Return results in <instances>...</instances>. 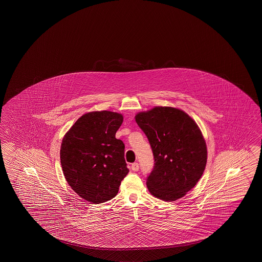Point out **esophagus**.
Returning <instances> with one entry per match:
<instances>
[{
    "label": "esophagus",
    "mask_w": 262,
    "mask_h": 262,
    "mask_svg": "<svg viewBox=\"0 0 262 262\" xmlns=\"http://www.w3.org/2000/svg\"><path fill=\"white\" fill-rule=\"evenodd\" d=\"M130 167H132L133 171L137 172L138 170H139V164H138V163H133Z\"/></svg>",
    "instance_id": "34e87169"
}]
</instances>
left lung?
Masks as SVG:
<instances>
[{
	"label": "left lung",
	"instance_id": "obj_1",
	"mask_svg": "<svg viewBox=\"0 0 262 262\" xmlns=\"http://www.w3.org/2000/svg\"><path fill=\"white\" fill-rule=\"evenodd\" d=\"M155 156L147 178L154 196L172 202L185 196L200 180L206 168L207 149L196 122L186 112L172 107H155L135 116Z\"/></svg>",
	"mask_w": 262,
	"mask_h": 262
}]
</instances>
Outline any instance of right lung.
Returning a JSON list of instances; mask_svg holds the SVG:
<instances>
[{
  "mask_svg": "<svg viewBox=\"0 0 262 262\" xmlns=\"http://www.w3.org/2000/svg\"><path fill=\"white\" fill-rule=\"evenodd\" d=\"M122 114L110 111L88 112L64 134L60 162L64 178L80 198L100 204L116 196L129 169L124 143L115 137Z\"/></svg>",
  "mask_w": 262,
  "mask_h": 262,
  "instance_id": "add662e5",
  "label": "right lung"
}]
</instances>
